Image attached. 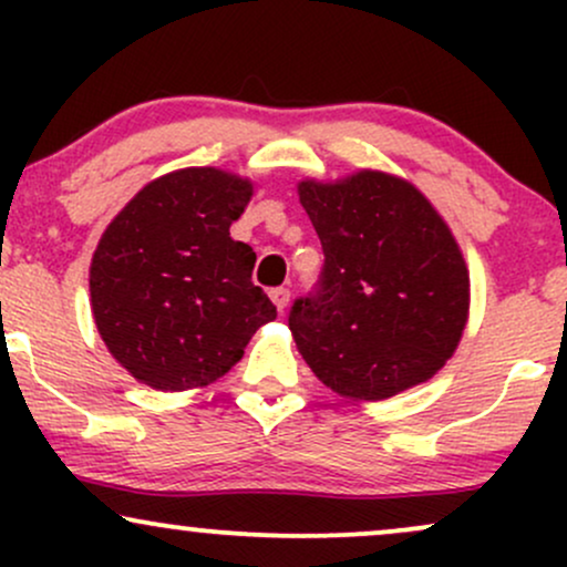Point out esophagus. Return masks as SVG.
I'll return each instance as SVG.
<instances>
[{
	"label": "esophagus",
	"instance_id": "esophagus-1",
	"mask_svg": "<svg viewBox=\"0 0 567 567\" xmlns=\"http://www.w3.org/2000/svg\"><path fill=\"white\" fill-rule=\"evenodd\" d=\"M269 298L275 301L279 311H285V309H288V303H290V290L288 288H271Z\"/></svg>",
	"mask_w": 567,
	"mask_h": 567
}]
</instances>
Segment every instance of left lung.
Segmentation results:
<instances>
[{
  "mask_svg": "<svg viewBox=\"0 0 567 567\" xmlns=\"http://www.w3.org/2000/svg\"><path fill=\"white\" fill-rule=\"evenodd\" d=\"M298 197L324 252L317 288L288 317L306 365L354 400L432 379L470 317V271L432 202L379 171L301 181Z\"/></svg>",
  "mask_w": 567,
  "mask_h": 567,
  "instance_id": "8db88e82",
  "label": "left lung"
}]
</instances>
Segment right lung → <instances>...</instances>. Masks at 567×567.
I'll list each match as a JSON object with an SVG mask.
<instances>
[{
    "label": "right lung",
    "instance_id": "right-lung-1",
    "mask_svg": "<svg viewBox=\"0 0 567 567\" xmlns=\"http://www.w3.org/2000/svg\"><path fill=\"white\" fill-rule=\"evenodd\" d=\"M252 184L218 167L152 181L103 231L90 264L95 328L133 379L159 392L207 386L277 317L252 285L256 252L231 239Z\"/></svg>",
    "mask_w": 567,
    "mask_h": 567
}]
</instances>
